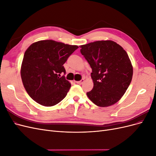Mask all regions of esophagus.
Returning a JSON list of instances; mask_svg holds the SVG:
<instances>
[{"label":"esophagus","mask_w":156,"mask_h":156,"mask_svg":"<svg viewBox=\"0 0 156 156\" xmlns=\"http://www.w3.org/2000/svg\"><path fill=\"white\" fill-rule=\"evenodd\" d=\"M84 79H82L81 81H75V83H77V84H83V83H84Z\"/></svg>","instance_id":"obj_1"}]
</instances>
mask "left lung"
I'll return each mask as SVG.
<instances>
[{
	"mask_svg": "<svg viewBox=\"0 0 156 156\" xmlns=\"http://www.w3.org/2000/svg\"><path fill=\"white\" fill-rule=\"evenodd\" d=\"M80 48L92 69L94 87L87 95L99 107L115 104L126 92L133 76V67L126 51L111 40L94 41Z\"/></svg>",
	"mask_w": 156,
	"mask_h": 156,
	"instance_id": "8db88e82",
	"label": "left lung"
}]
</instances>
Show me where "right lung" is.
<instances>
[{
  "label": "right lung",
  "mask_w": 156,
  "mask_h": 156,
  "mask_svg": "<svg viewBox=\"0 0 156 156\" xmlns=\"http://www.w3.org/2000/svg\"><path fill=\"white\" fill-rule=\"evenodd\" d=\"M53 40L32 44L25 51L21 68L23 85L30 97L39 104L51 107L66 96L71 84L65 78L64 64L76 50Z\"/></svg>",
  "instance_id": "obj_1"
}]
</instances>
